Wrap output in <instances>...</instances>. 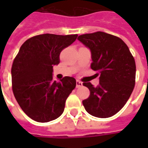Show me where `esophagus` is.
Masks as SVG:
<instances>
[{"mask_svg": "<svg viewBox=\"0 0 148 148\" xmlns=\"http://www.w3.org/2000/svg\"><path fill=\"white\" fill-rule=\"evenodd\" d=\"M81 86H82V82L78 80L76 81V87H77V88H79V87Z\"/></svg>", "mask_w": 148, "mask_h": 148, "instance_id": "esophagus-1", "label": "esophagus"}]
</instances>
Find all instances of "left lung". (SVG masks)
<instances>
[{"label":"left lung","mask_w":148,"mask_h":148,"mask_svg":"<svg viewBox=\"0 0 148 148\" xmlns=\"http://www.w3.org/2000/svg\"><path fill=\"white\" fill-rule=\"evenodd\" d=\"M77 39L90 49L93 61L90 66L100 75L98 86L93 87L90 82L83 83L90 94L82 104L93 116L110 117L124 107L133 91L134 57L122 39L103 32L81 35Z\"/></svg>","instance_id":"obj_1"}]
</instances>
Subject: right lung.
Here are the masks:
<instances>
[{"label":"right lung","instance_id":"add662e5","mask_svg":"<svg viewBox=\"0 0 148 148\" xmlns=\"http://www.w3.org/2000/svg\"><path fill=\"white\" fill-rule=\"evenodd\" d=\"M75 35L42 34L22 44L12 66V87L22 110L34 121L45 123L59 117L76 80H53V66L61 51L76 40Z\"/></svg>","mask_w":148,"mask_h":148}]
</instances>
